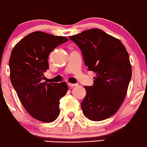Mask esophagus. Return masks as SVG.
I'll return each instance as SVG.
<instances>
[{
	"instance_id": "1",
	"label": "esophagus",
	"mask_w": 147,
	"mask_h": 147,
	"mask_svg": "<svg viewBox=\"0 0 147 147\" xmlns=\"http://www.w3.org/2000/svg\"><path fill=\"white\" fill-rule=\"evenodd\" d=\"M68 86H69V87H71V88H74V87H76V86H78V84H74V83H68Z\"/></svg>"
}]
</instances>
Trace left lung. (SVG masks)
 Masks as SVG:
<instances>
[{
  "mask_svg": "<svg viewBox=\"0 0 147 147\" xmlns=\"http://www.w3.org/2000/svg\"><path fill=\"white\" fill-rule=\"evenodd\" d=\"M69 38L81 50L86 67L96 74L93 86H85L83 114L94 121L111 117L122 105L132 77L125 47L119 39L99 29Z\"/></svg>",
  "mask_w": 147,
  "mask_h": 147,
  "instance_id": "obj_1",
  "label": "left lung"
}]
</instances>
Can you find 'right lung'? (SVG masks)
Returning a JSON list of instances; mask_svg holds the SVG:
<instances>
[{
  "instance_id": "obj_1",
  "label": "right lung",
  "mask_w": 147,
  "mask_h": 147,
  "mask_svg": "<svg viewBox=\"0 0 147 147\" xmlns=\"http://www.w3.org/2000/svg\"><path fill=\"white\" fill-rule=\"evenodd\" d=\"M67 40L64 36L34 31L17 42L11 53V83L25 109L38 121L56 120L60 111L59 100L69 90L65 82H42L43 74L49 69V55Z\"/></svg>"
}]
</instances>
